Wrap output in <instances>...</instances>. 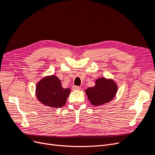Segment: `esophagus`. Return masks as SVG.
<instances>
[{"label":"esophagus","instance_id":"1","mask_svg":"<svg viewBox=\"0 0 155 155\" xmlns=\"http://www.w3.org/2000/svg\"><path fill=\"white\" fill-rule=\"evenodd\" d=\"M72 90H73V91H76V90H80V89H81L80 87H79V86H76V85H74V86H72Z\"/></svg>","mask_w":155,"mask_h":155}]
</instances>
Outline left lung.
I'll return each mask as SVG.
<instances>
[{
	"label": "left lung",
	"instance_id": "1",
	"mask_svg": "<svg viewBox=\"0 0 155 155\" xmlns=\"http://www.w3.org/2000/svg\"><path fill=\"white\" fill-rule=\"evenodd\" d=\"M118 91V86L112 79L105 78L97 79L96 85L85 91L88 100L94 106H99L110 101Z\"/></svg>",
	"mask_w": 155,
	"mask_h": 155
}]
</instances>
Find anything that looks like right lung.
<instances>
[{"label":"right lung","mask_w":155,"mask_h":155,"mask_svg":"<svg viewBox=\"0 0 155 155\" xmlns=\"http://www.w3.org/2000/svg\"><path fill=\"white\" fill-rule=\"evenodd\" d=\"M70 92V89L63 88L61 81L54 75L45 77L36 86L37 99L43 105L50 107L64 106Z\"/></svg>","instance_id":"right-lung-1"}]
</instances>
